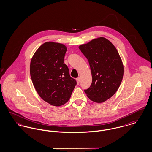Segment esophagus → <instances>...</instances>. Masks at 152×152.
Wrapping results in <instances>:
<instances>
[{
  "mask_svg": "<svg viewBox=\"0 0 152 152\" xmlns=\"http://www.w3.org/2000/svg\"><path fill=\"white\" fill-rule=\"evenodd\" d=\"M76 80H77V83L79 84L80 83V78H78L76 79Z\"/></svg>",
  "mask_w": 152,
  "mask_h": 152,
  "instance_id": "esophagus-1",
  "label": "esophagus"
}]
</instances>
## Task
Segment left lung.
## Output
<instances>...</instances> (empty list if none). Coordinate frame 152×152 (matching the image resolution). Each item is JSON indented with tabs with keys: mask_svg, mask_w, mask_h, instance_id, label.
I'll return each mask as SVG.
<instances>
[{
	"mask_svg": "<svg viewBox=\"0 0 152 152\" xmlns=\"http://www.w3.org/2000/svg\"><path fill=\"white\" fill-rule=\"evenodd\" d=\"M79 49L88 60L92 77L91 86L84 91L92 101L104 102L117 92L123 78L120 55L113 44L103 37L81 45Z\"/></svg>",
	"mask_w": 152,
	"mask_h": 152,
	"instance_id": "obj_1",
	"label": "left lung"
}]
</instances>
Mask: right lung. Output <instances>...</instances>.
I'll return each mask as SVG.
<instances>
[{"instance_id":"add662e5","label":"right lung","mask_w":152,"mask_h":152,"mask_svg":"<svg viewBox=\"0 0 152 152\" xmlns=\"http://www.w3.org/2000/svg\"><path fill=\"white\" fill-rule=\"evenodd\" d=\"M66 46L54 42L42 44L32 56L30 75L33 85L42 99L54 106L67 103L77 85L64 63Z\"/></svg>"}]
</instances>
